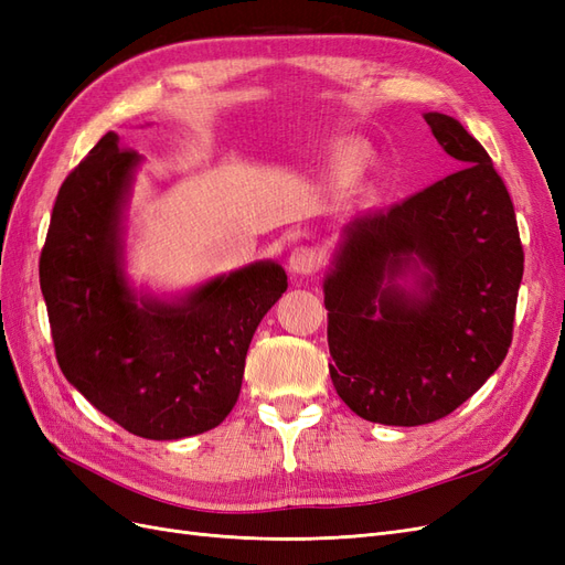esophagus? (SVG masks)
Instances as JSON below:
<instances>
[{
    "instance_id": "esophagus-1",
    "label": "esophagus",
    "mask_w": 565,
    "mask_h": 565,
    "mask_svg": "<svg viewBox=\"0 0 565 565\" xmlns=\"http://www.w3.org/2000/svg\"><path fill=\"white\" fill-rule=\"evenodd\" d=\"M287 266L295 276H311V273H316L320 266V254L313 247H297L292 249V254H289Z\"/></svg>"
}]
</instances>
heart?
Returning <instances> with one entry per match:
<instances>
[{"mask_svg": "<svg viewBox=\"0 0 565 565\" xmlns=\"http://www.w3.org/2000/svg\"><path fill=\"white\" fill-rule=\"evenodd\" d=\"M363 162H365V150L363 148H349L339 156V167L349 169V172H353V169H361Z\"/></svg>", "mask_w": 565, "mask_h": 565, "instance_id": "obj_1", "label": "heart"}]
</instances>
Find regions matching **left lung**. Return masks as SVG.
<instances>
[{"instance_id": "obj_1", "label": "left lung", "mask_w": 565, "mask_h": 565, "mask_svg": "<svg viewBox=\"0 0 565 565\" xmlns=\"http://www.w3.org/2000/svg\"><path fill=\"white\" fill-rule=\"evenodd\" d=\"M455 174L353 218L324 270L330 377L358 417L419 426L450 415L511 344L523 247L486 148L424 113Z\"/></svg>"}]
</instances>
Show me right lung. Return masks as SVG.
<instances>
[{
  "label": "right lung",
  "instance_id": "1",
  "mask_svg": "<svg viewBox=\"0 0 565 565\" xmlns=\"http://www.w3.org/2000/svg\"><path fill=\"white\" fill-rule=\"evenodd\" d=\"M141 156L108 131L61 185L40 256L58 365L134 436L214 429L241 396L249 341L287 289L278 262L158 297L127 276V210Z\"/></svg>",
  "mask_w": 565,
  "mask_h": 565
}]
</instances>
